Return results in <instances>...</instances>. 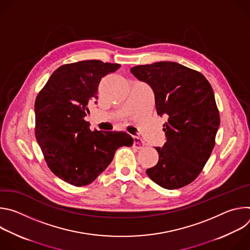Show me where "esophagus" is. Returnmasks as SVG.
<instances>
[{
  "label": "esophagus",
  "instance_id": "1",
  "mask_svg": "<svg viewBox=\"0 0 250 250\" xmlns=\"http://www.w3.org/2000/svg\"><path fill=\"white\" fill-rule=\"evenodd\" d=\"M133 146L136 149H141L142 147L145 146L144 141H142V139L140 137H138V136H133Z\"/></svg>",
  "mask_w": 250,
  "mask_h": 250
}]
</instances>
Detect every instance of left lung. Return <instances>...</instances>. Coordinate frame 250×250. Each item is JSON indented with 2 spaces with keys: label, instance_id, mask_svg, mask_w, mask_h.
Listing matches in <instances>:
<instances>
[{
  "label": "left lung",
  "instance_id": "left-lung-1",
  "mask_svg": "<svg viewBox=\"0 0 250 250\" xmlns=\"http://www.w3.org/2000/svg\"><path fill=\"white\" fill-rule=\"evenodd\" d=\"M130 72L151 86L157 115L167 118V141L155 147L158 162L146 173L162 188H182L199 176L216 145L220 113L212 88L202 73L176 62L137 65Z\"/></svg>",
  "mask_w": 250,
  "mask_h": 250
}]
</instances>
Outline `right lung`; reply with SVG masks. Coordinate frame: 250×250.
I'll list each match as a JSON object with an SVG mask.
<instances>
[{"mask_svg":"<svg viewBox=\"0 0 250 250\" xmlns=\"http://www.w3.org/2000/svg\"><path fill=\"white\" fill-rule=\"evenodd\" d=\"M120 67L101 60L64 64L35 99V137L48 168L68 184H91L119 147L133 144L126 132L92 131L84 120L89 103L98 99L101 79Z\"/></svg>","mask_w":250,"mask_h":250,"instance_id":"add662e5","label":"right lung"}]
</instances>
